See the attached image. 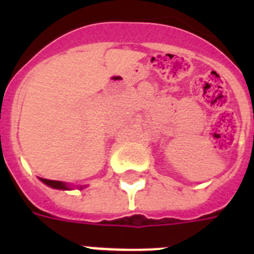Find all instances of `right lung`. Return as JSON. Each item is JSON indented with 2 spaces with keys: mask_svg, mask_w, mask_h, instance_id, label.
Segmentation results:
<instances>
[{
  "mask_svg": "<svg viewBox=\"0 0 254 254\" xmlns=\"http://www.w3.org/2000/svg\"><path fill=\"white\" fill-rule=\"evenodd\" d=\"M40 181L52 188H57V190H69V187H67L64 183H62V182L60 181H51V179H46V178H40Z\"/></svg>",
  "mask_w": 254,
  "mask_h": 254,
  "instance_id": "add662e5",
  "label": "right lung"
}]
</instances>
